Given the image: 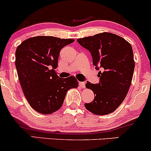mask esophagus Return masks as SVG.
Masks as SVG:
<instances>
[{
    "label": "esophagus",
    "mask_w": 151,
    "mask_h": 151,
    "mask_svg": "<svg viewBox=\"0 0 151 151\" xmlns=\"http://www.w3.org/2000/svg\"><path fill=\"white\" fill-rule=\"evenodd\" d=\"M79 86H80L81 88H85V82H84V81H80V82H79Z\"/></svg>",
    "instance_id": "esophagus-1"
}]
</instances>
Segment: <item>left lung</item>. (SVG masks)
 <instances>
[{
	"instance_id": "1",
	"label": "left lung",
	"mask_w": 151,
	"mask_h": 151,
	"mask_svg": "<svg viewBox=\"0 0 151 151\" xmlns=\"http://www.w3.org/2000/svg\"><path fill=\"white\" fill-rule=\"evenodd\" d=\"M77 42L91 52L93 65L101 68L99 83L87 81L86 87L94 93V99L86 103L85 108L96 115L114 112L124 99L132 81L135 62L131 44L120 36L101 32L77 39Z\"/></svg>"
}]
</instances>
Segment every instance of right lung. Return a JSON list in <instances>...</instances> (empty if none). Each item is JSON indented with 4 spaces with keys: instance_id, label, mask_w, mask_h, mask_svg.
<instances>
[{
    "instance_id": "obj_1",
    "label": "right lung",
    "mask_w": 151,
    "mask_h": 151,
    "mask_svg": "<svg viewBox=\"0 0 151 151\" xmlns=\"http://www.w3.org/2000/svg\"><path fill=\"white\" fill-rule=\"evenodd\" d=\"M74 39L36 36L25 40L15 52V67L22 91L29 104L42 114H51L63 104L69 89L77 88L74 76L60 78L55 69L62 47Z\"/></svg>"
}]
</instances>
